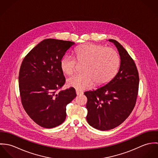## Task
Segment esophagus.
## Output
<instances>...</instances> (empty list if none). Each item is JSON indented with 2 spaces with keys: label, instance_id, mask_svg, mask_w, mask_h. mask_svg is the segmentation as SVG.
<instances>
[{
  "label": "esophagus",
  "instance_id": "34e87169",
  "mask_svg": "<svg viewBox=\"0 0 158 158\" xmlns=\"http://www.w3.org/2000/svg\"><path fill=\"white\" fill-rule=\"evenodd\" d=\"M76 94H77V95H80L83 94V92H81V91H80V90H76Z\"/></svg>",
  "mask_w": 158,
  "mask_h": 158
}]
</instances>
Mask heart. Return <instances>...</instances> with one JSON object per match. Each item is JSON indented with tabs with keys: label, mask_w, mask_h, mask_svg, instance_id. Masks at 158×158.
<instances>
[{
	"label": "heart",
	"mask_w": 158,
	"mask_h": 158,
	"mask_svg": "<svg viewBox=\"0 0 158 158\" xmlns=\"http://www.w3.org/2000/svg\"><path fill=\"white\" fill-rule=\"evenodd\" d=\"M78 63H85L83 71L68 78V86L77 90L91 88L96 83L103 85L108 83L115 75L119 66L120 59L117 52L111 48L100 44H85L75 50ZM71 56H64L60 61L62 71L71 75L76 71L77 61Z\"/></svg>",
	"instance_id": "heart-1"
}]
</instances>
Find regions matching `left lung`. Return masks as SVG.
Wrapping results in <instances>:
<instances>
[{
    "mask_svg": "<svg viewBox=\"0 0 158 158\" xmlns=\"http://www.w3.org/2000/svg\"><path fill=\"white\" fill-rule=\"evenodd\" d=\"M117 47L120 64L116 75L97 89L86 91V120L93 128L102 131L113 129L123 123L135 106L139 78L135 63L119 43L109 40Z\"/></svg>",
    "mask_w": 158,
    "mask_h": 158,
    "instance_id": "obj_1",
    "label": "left lung"
}]
</instances>
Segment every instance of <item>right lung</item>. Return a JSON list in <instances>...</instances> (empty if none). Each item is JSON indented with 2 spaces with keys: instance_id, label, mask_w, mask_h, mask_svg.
Returning <instances> with one entry per match:
<instances>
[{
  "instance_id": "right-lung-1",
  "label": "right lung",
  "mask_w": 158,
  "mask_h": 158,
  "mask_svg": "<svg viewBox=\"0 0 158 158\" xmlns=\"http://www.w3.org/2000/svg\"><path fill=\"white\" fill-rule=\"evenodd\" d=\"M75 43L45 39L24 58L19 75L23 107L38 125L52 128L64 122L66 106L77 96L70 88L59 90L65 83L60 61Z\"/></svg>"
}]
</instances>
